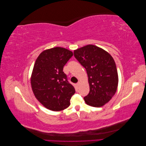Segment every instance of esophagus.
<instances>
[{"label":"esophagus","instance_id":"obj_1","mask_svg":"<svg viewBox=\"0 0 146 146\" xmlns=\"http://www.w3.org/2000/svg\"><path fill=\"white\" fill-rule=\"evenodd\" d=\"M80 84H81V83H80V82H78V83H77V86H78L79 85H80Z\"/></svg>","mask_w":146,"mask_h":146}]
</instances>
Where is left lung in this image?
Segmentation results:
<instances>
[{
  "mask_svg": "<svg viewBox=\"0 0 146 146\" xmlns=\"http://www.w3.org/2000/svg\"><path fill=\"white\" fill-rule=\"evenodd\" d=\"M74 55L88 74L90 92L84 98L86 104L102 107L115 94L118 86L117 70L113 58L103 48L92 44L75 50Z\"/></svg>",
  "mask_w": 146,
  "mask_h": 146,
  "instance_id": "left-lung-1",
  "label": "left lung"
}]
</instances>
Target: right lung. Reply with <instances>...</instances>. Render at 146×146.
I'll return each instance as SVG.
<instances>
[{
    "label": "right lung",
    "mask_w": 146,
    "mask_h": 146,
    "mask_svg": "<svg viewBox=\"0 0 146 146\" xmlns=\"http://www.w3.org/2000/svg\"><path fill=\"white\" fill-rule=\"evenodd\" d=\"M72 55L67 48L56 47L42 52L35 63L30 79L32 91L39 102L52 111L68 108L76 92L63 71Z\"/></svg>",
    "instance_id": "right-lung-1"
}]
</instances>
